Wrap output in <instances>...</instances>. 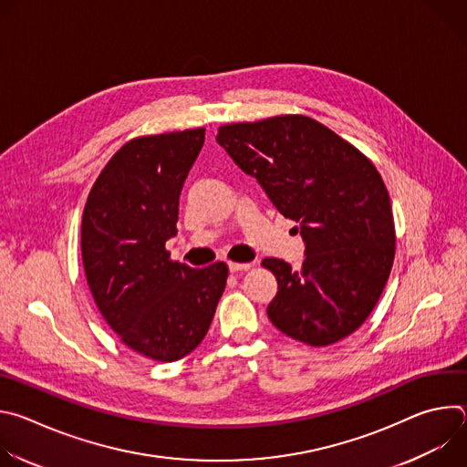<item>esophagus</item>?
Returning <instances> with one entry per match:
<instances>
[{"label": "esophagus", "mask_w": 467, "mask_h": 467, "mask_svg": "<svg viewBox=\"0 0 467 467\" xmlns=\"http://www.w3.org/2000/svg\"><path fill=\"white\" fill-rule=\"evenodd\" d=\"M251 268V264H247V262H229V270L233 272V274H238V272H247Z\"/></svg>", "instance_id": "1"}]
</instances>
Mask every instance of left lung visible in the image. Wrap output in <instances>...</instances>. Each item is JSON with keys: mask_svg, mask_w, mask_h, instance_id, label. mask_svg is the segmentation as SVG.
<instances>
[{"mask_svg": "<svg viewBox=\"0 0 467 467\" xmlns=\"http://www.w3.org/2000/svg\"><path fill=\"white\" fill-rule=\"evenodd\" d=\"M216 140L305 242L301 270L262 260L279 288L272 323L312 348L349 337L375 308L395 254L389 195L373 162L301 114L222 125Z\"/></svg>", "mask_w": 467, "mask_h": 467, "instance_id": "1", "label": "left lung"}]
</instances>
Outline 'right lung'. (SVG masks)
<instances>
[{
  "label": "right lung",
  "instance_id": "right-lung-1",
  "mask_svg": "<svg viewBox=\"0 0 467 467\" xmlns=\"http://www.w3.org/2000/svg\"><path fill=\"white\" fill-rule=\"evenodd\" d=\"M203 142V127L129 140L96 179L83 213V265L101 316L127 348L159 362L202 344L227 285L225 262L195 270L166 251Z\"/></svg>",
  "mask_w": 467,
  "mask_h": 467
}]
</instances>
